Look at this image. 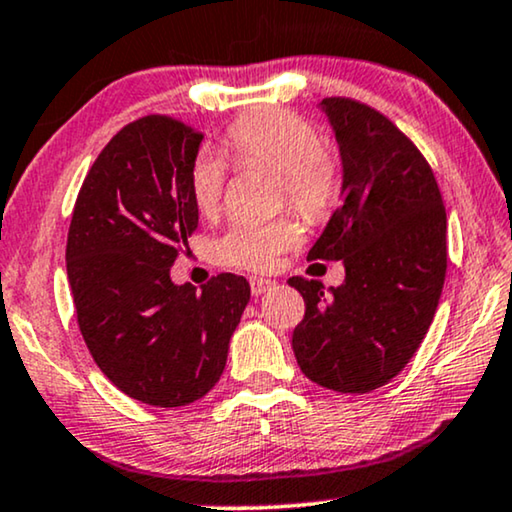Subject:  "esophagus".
I'll return each mask as SVG.
<instances>
[{"mask_svg": "<svg viewBox=\"0 0 512 512\" xmlns=\"http://www.w3.org/2000/svg\"><path fill=\"white\" fill-rule=\"evenodd\" d=\"M249 284H251V293H254V296H261V293L270 291L272 286H275L272 279H263V277H251Z\"/></svg>", "mask_w": 512, "mask_h": 512, "instance_id": "34e87169", "label": "esophagus"}]
</instances>
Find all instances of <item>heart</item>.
Wrapping results in <instances>:
<instances>
[{"label":"heart","instance_id":"obj_1","mask_svg":"<svg viewBox=\"0 0 512 512\" xmlns=\"http://www.w3.org/2000/svg\"><path fill=\"white\" fill-rule=\"evenodd\" d=\"M226 144L240 165H265L279 172V195L307 219L321 221L338 202L342 188L340 153L319 139L310 118L291 109H263L240 116L226 132ZM226 163L219 153L200 151L191 165L188 184L200 214L212 216L226 195ZM305 228L298 216L284 214L272 221L237 219L214 242L223 265L242 270H272L284 251L298 247Z\"/></svg>","mask_w":512,"mask_h":512}]
</instances>
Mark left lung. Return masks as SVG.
I'll return each instance as SVG.
<instances>
[{
  "label": "left lung",
  "mask_w": 512,
  "mask_h": 512,
  "mask_svg": "<svg viewBox=\"0 0 512 512\" xmlns=\"http://www.w3.org/2000/svg\"><path fill=\"white\" fill-rule=\"evenodd\" d=\"M342 158V205L307 258L342 261L345 282L291 277L305 300L293 354L312 382L368 394L405 368L436 314L447 214L431 165L387 116L349 97L321 100Z\"/></svg>",
  "instance_id": "8db88e82"
}]
</instances>
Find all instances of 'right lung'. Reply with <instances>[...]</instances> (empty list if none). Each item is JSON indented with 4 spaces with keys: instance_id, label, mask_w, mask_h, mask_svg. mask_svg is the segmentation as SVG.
I'll return each instance as SVG.
<instances>
[{
    "instance_id": "1",
    "label": "right lung",
    "mask_w": 512,
    "mask_h": 512,
    "mask_svg": "<svg viewBox=\"0 0 512 512\" xmlns=\"http://www.w3.org/2000/svg\"><path fill=\"white\" fill-rule=\"evenodd\" d=\"M202 132L151 114L118 130L90 167L67 235L81 335L123 394L158 408L198 401L226 368L249 282L221 272L195 291L170 268L198 228L188 174Z\"/></svg>"
}]
</instances>
